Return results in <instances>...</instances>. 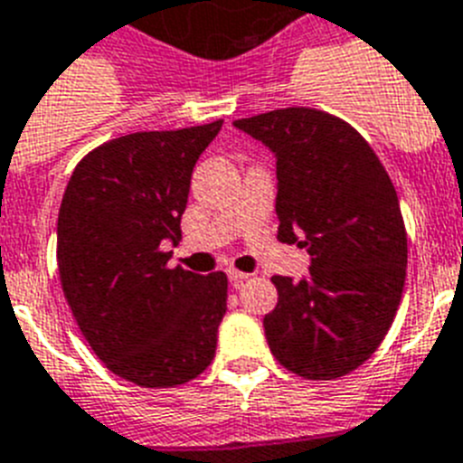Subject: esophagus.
Listing matches in <instances>:
<instances>
[{
	"mask_svg": "<svg viewBox=\"0 0 463 463\" xmlns=\"http://www.w3.org/2000/svg\"><path fill=\"white\" fill-rule=\"evenodd\" d=\"M247 278H250V273H242V270L228 269V280H231L232 285H240L242 280H247Z\"/></svg>",
	"mask_w": 463,
	"mask_h": 463,
	"instance_id": "obj_1",
	"label": "esophagus"
}]
</instances>
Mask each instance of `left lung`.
Returning <instances> with one entry per match:
<instances>
[{
  "label": "left lung",
  "instance_id": "left-lung-1",
  "mask_svg": "<svg viewBox=\"0 0 463 463\" xmlns=\"http://www.w3.org/2000/svg\"><path fill=\"white\" fill-rule=\"evenodd\" d=\"M232 126L276 154L278 240L307 247L309 276H273L269 347L288 371L333 381L388 335L407 278V231L392 180L362 135L309 107Z\"/></svg>",
  "mask_w": 463,
  "mask_h": 463
}]
</instances>
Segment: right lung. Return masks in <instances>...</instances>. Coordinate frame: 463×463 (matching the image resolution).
Here are the masks:
<instances>
[{
  "mask_svg": "<svg viewBox=\"0 0 463 463\" xmlns=\"http://www.w3.org/2000/svg\"><path fill=\"white\" fill-rule=\"evenodd\" d=\"M223 121L109 140L75 166L59 209L56 261L80 333L111 373L175 388L216 354L223 270L168 269L190 178Z\"/></svg>",
  "mask_w": 463,
  "mask_h": 463,
  "instance_id": "right-lung-1",
  "label": "right lung"
}]
</instances>
